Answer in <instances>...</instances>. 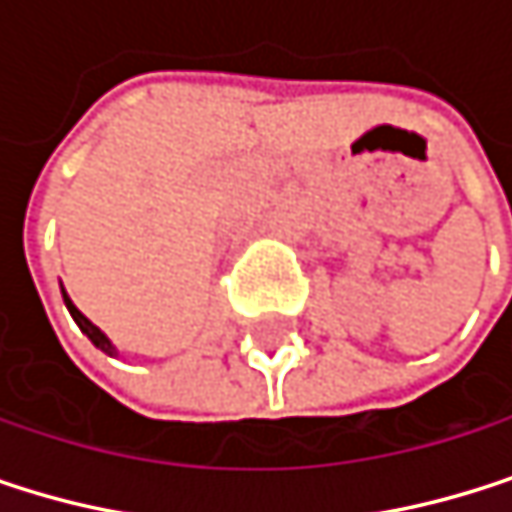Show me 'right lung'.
<instances>
[{
	"instance_id": "add662e5",
	"label": "right lung",
	"mask_w": 512,
	"mask_h": 512,
	"mask_svg": "<svg viewBox=\"0 0 512 512\" xmlns=\"http://www.w3.org/2000/svg\"><path fill=\"white\" fill-rule=\"evenodd\" d=\"M62 300H65V306H68L71 318L77 321V327H80V330L89 336V342H92L95 348H101L104 354H110V357H113V354H116L113 342H110V339H107V336H104V333H101V330H98V327H95V324H92V321H89V318H86V315H83V312H80V309H77V306L68 300V294H65V291H62Z\"/></svg>"
}]
</instances>
